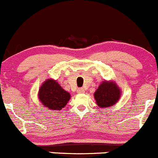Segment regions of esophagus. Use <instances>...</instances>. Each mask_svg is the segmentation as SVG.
<instances>
[{
  "label": "esophagus",
  "mask_w": 158,
  "mask_h": 158,
  "mask_svg": "<svg viewBox=\"0 0 158 158\" xmlns=\"http://www.w3.org/2000/svg\"><path fill=\"white\" fill-rule=\"evenodd\" d=\"M77 93H78V94H83V93H84V88H78V89H77Z\"/></svg>",
  "instance_id": "1"
}]
</instances>
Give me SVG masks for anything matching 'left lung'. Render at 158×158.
Segmentation results:
<instances>
[{"label":"left lung","mask_w":158,"mask_h":158,"mask_svg":"<svg viewBox=\"0 0 158 158\" xmlns=\"http://www.w3.org/2000/svg\"><path fill=\"white\" fill-rule=\"evenodd\" d=\"M120 97V90L115 83L104 81L94 93V98L100 108H107L117 103Z\"/></svg>","instance_id":"1"}]
</instances>
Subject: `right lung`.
I'll list each match as a JSON object with an SVG mask.
<instances>
[{"instance_id":"1","label":"right lung","mask_w":158,"mask_h":158,"mask_svg":"<svg viewBox=\"0 0 158 158\" xmlns=\"http://www.w3.org/2000/svg\"><path fill=\"white\" fill-rule=\"evenodd\" d=\"M70 97L69 93L61 88L58 82L52 79L45 81L39 91V98L44 106L54 111L62 110Z\"/></svg>"}]
</instances>
